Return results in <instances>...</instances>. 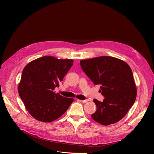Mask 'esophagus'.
<instances>
[{
  "mask_svg": "<svg viewBox=\"0 0 154 154\" xmlns=\"http://www.w3.org/2000/svg\"><path fill=\"white\" fill-rule=\"evenodd\" d=\"M78 100L79 101H80V102H82V103H86V102H87L88 101H89V100H80V99H78Z\"/></svg>",
  "mask_w": 154,
  "mask_h": 154,
  "instance_id": "esophagus-1",
  "label": "esophagus"
}]
</instances>
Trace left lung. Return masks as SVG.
Instances as JSON below:
<instances>
[{
    "instance_id": "1",
    "label": "left lung",
    "mask_w": 154,
    "mask_h": 154,
    "mask_svg": "<svg viewBox=\"0 0 154 154\" xmlns=\"http://www.w3.org/2000/svg\"><path fill=\"white\" fill-rule=\"evenodd\" d=\"M82 70L94 83L100 85L103 102L94 99L97 109L91 115L97 122L108 125L122 119L134 105L137 90L129 65L119 58L101 56L82 60Z\"/></svg>"
}]
</instances>
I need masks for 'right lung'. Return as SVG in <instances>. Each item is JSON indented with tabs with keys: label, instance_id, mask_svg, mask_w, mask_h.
<instances>
[{
	"label": "right lung",
	"instance_id": "1",
	"mask_svg": "<svg viewBox=\"0 0 154 154\" xmlns=\"http://www.w3.org/2000/svg\"><path fill=\"white\" fill-rule=\"evenodd\" d=\"M73 62L72 59L44 56L30 61L24 68L18 93L28 112L36 120L43 122L56 120L74 101L54 92Z\"/></svg>",
	"mask_w": 154,
	"mask_h": 154
}]
</instances>
